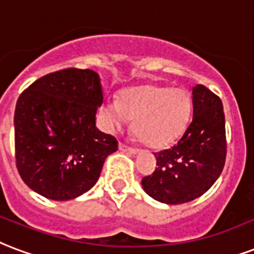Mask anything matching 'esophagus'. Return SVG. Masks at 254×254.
Masks as SVG:
<instances>
[{
    "mask_svg": "<svg viewBox=\"0 0 254 254\" xmlns=\"http://www.w3.org/2000/svg\"><path fill=\"white\" fill-rule=\"evenodd\" d=\"M119 148L121 152H127V153H130V154H135L137 153V150H135L134 148H130V146H127V145L123 144V142H120Z\"/></svg>",
    "mask_w": 254,
    "mask_h": 254,
    "instance_id": "34e87169",
    "label": "esophagus"
}]
</instances>
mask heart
<instances>
[{"mask_svg": "<svg viewBox=\"0 0 254 254\" xmlns=\"http://www.w3.org/2000/svg\"><path fill=\"white\" fill-rule=\"evenodd\" d=\"M104 113L112 127L134 120L133 131L145 145L160 149L181 137L191 113V97L181 88L144 84L124 89L119 101L106 102Z\"/></svg>", "mask_w": 254, "mask_h": 254, "instance_id": "b5f03b06", "label": "heart"}]
</instances>
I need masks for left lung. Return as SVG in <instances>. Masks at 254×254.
I'll use <instances>...</instances> for the list:
<instances>
[{"instance_id": "left-lung-1", "label": "left lung", "mask_w": 254, "mask_h": 254, "mask_svg": "<svg viewBox=\"0 0 254 254\" xmlns=\"http://www.w3.org/2000/svg\"><path fill=\"white\" fill-rule=\"evenodd\" d=\"M191 94V123L174 146L154 153L157 168L141 183L149 196L164 204H185L202 196L225 165V116L221 100L201 84L193 86Z\"/></svg>"}]
</instances>
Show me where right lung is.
I'll return each instance as SVG.
<instances>
[{"mask_svg":"<svg viewBox=\"0 0 254 254\" xmlns=\"http://www.w3.org/2000/svg\"><path fill=\"white\" fill-rule=\"evenodd\" d=\"M100 75L69 67L34 81L14 112L17 169L32 190L56 201L94 187L105 158L117 150L113 135L96 127L102 105Z\"/></svg>","mask_w":254,"mask_h":254,"instance_id":"right-lung-1","label":"right lung"}]
</instances>
